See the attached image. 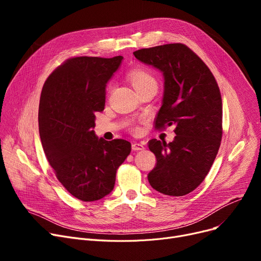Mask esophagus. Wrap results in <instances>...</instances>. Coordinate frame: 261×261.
<instances>
[{
	"label": "esophagus",
	"mask_w": 261,
	"mask_h": 261,
	"mask_svg": "<svg viewBox=\"0 0 261 261\" xmlns=\"http://www.w3.org/2000/svg\"><path fill=\"white\" fill-rule=\"evenodd\" d=\"M144 149H145V147L141 143H133L132 144V150H134V151H141V150H144Z\"/></svg>",
	"instance_id": "obj_1"
}]
</instances>
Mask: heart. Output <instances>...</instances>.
I'll list each match as a JSON object with an SVG mask.
<instances>
[{
    "label": "heart",
    "instance_id": "1",
    "mask_svg": "<svg viewBox=\"0 0 261 261\" xmlns=\"http://www.w3.org/2000/svg\"><path fill=\"white\" fill-rule=\"evenodd\" d=\"M129 80L135 91H139L144 88L155 87L158 86L155 78L147 71L144 70H134L129 74Z\"/></svg>",
    "mask_w": 261,
    "mask_h": 261
}]
</instances>
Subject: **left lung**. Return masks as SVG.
<instances>
[{"mask_svg":"<svg viewBox=\"0 0 261 261\" xmlns=\"http://www.w3.org/2000/svg\"><path fill=\"white\" fill-rule=\"evenodd\" d=\"M136 59L163 73V103L155 129L174 125V140L149 141L156 158L148 181L156 191L181 197L207 175L222 139V99L217 81L202 59L182 43L142 48Z\"/></svg>","mask_w":261,"mask_h":261,"instance_id":"8db88e82","label":"left lung"}]
</instances>
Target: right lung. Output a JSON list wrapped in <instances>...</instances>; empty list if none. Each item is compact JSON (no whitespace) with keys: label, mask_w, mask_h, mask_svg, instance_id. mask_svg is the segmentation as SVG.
<instances>
[{"label":"right lung","mask_w":261,"mask_h":261,"mask_svg":"<svg viewBox=\"0 0 261 261\" xmlns=\"http://www.w3.org/2000/svg\"><path fill=\"white\" fill-rule=\"evenodd\" d=\"M123 57H75L46 79L39 105V133L49 165L75 198L92 202L114 188L116 170L131 151L125 140L95 135V113L106 102L107 82Z\"/></svg>","instance_id":"add662e5"}]
</instances>
